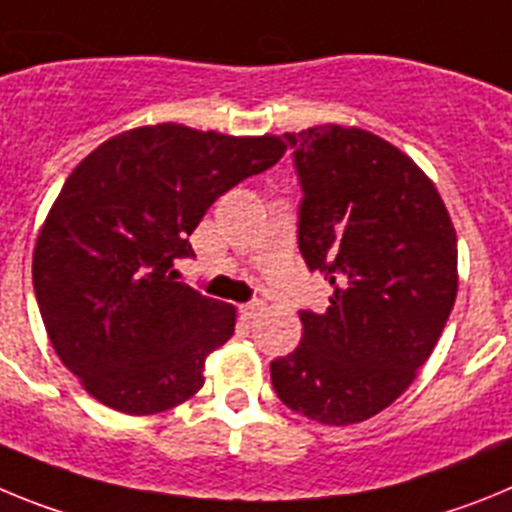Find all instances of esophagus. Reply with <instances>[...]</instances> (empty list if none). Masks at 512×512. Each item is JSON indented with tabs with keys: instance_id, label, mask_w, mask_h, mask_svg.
Returning <instances> with one entry per match:
<instances>
[{
	"instance_id": "1",
	"label": "esophagus",
	"mask_w": 512,
	"mask_h": 512,
	"mask_svg": "<svg viewBox=\"0 0 512 512\" xmlns=\"http://www.w3.org/2000/svg\"><path fill=\"white\" fill-rule=\"evenodd\" d=\"M262 309H265V304H262V301H250V304L239 306V314H242V319L252 322L255 317H260Z\"/></svg>"
}]
</instances>
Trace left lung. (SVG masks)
Returning <instances> with one entry per match:
<instances>
[{
  "label": "left lung",
  "instance_id": "obj_1",
  "mask_svg": "<svg viewBox=\"0 0 512 512\" xmlns=\"http://www.w3.org/2000/svg\"><path fill=\"white\" fill-rule=\"evenodd\" d=\"M301 185L299 250L330 281L299 348L270 363L286 407L322 425L379 415L428 361L456 301V229L407 154L361 128L286 133Z\"/></svg>",
  "mask_w": 512,
  "mask_h": 512
}]
</instances>
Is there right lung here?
Segmentation results:
<instances>
[{
    "mask_svg": "<svg viewBox=\"0 0 512 512\" xmlns=\"http://www.w3.org/2000/svg\"><path fill=\"white\" fill-rule=\"evenodd\" d=\"M283 151L275 136L159 123L71 172L35 242L33 288L53 350L97 402L154 415L201 389L234 306L175 281V260L195 257L188 237L211 203Z\"/></svg>",
    "mask_w": 512,
    "mask_h": 512,
    "instance_id": "add662e5",
    "label": "right lung"
}]
</instances>
